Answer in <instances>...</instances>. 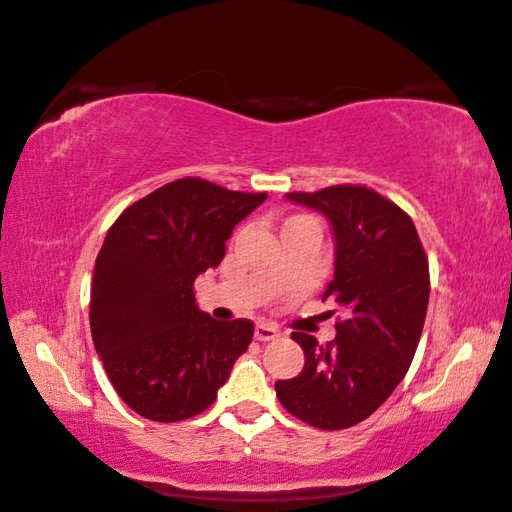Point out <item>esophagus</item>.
<instances>
[{"label":"esophagus","instance_id":"esophagus-1","mask_svg":"<svg viewBox=\"0 0 512 512\" xmlns=\"http://www.w3.org/2000/svg\"><path fill=\"white\" fill-rule=\"evenodd\" d=\"M255 338L262 340V342H269V340L280 338V331L276 329V326H271V324H266V322H259L255 326Z\"/></svg>","mask_w":512,"mask_h":512}]
</instances>
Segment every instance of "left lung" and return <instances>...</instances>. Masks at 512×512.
Returning <instances> with one entry per match:
<instances>
[{
    "instance_id": "8db88e82",
    "label": "left lung",
    "mask_w": 512,
    "mask_h": 512,
    "mask_svg": "<svg viewBox=\"0 0 512 512\" xmlns=\"http://www.w3.org/2000/svg\"><path fill=\"white\" fill-rule=\"evenodd\" d=\"M289 202L326 216L335 241L333 280L322 299L342 305L329 345L294 333L305 354L294 379L276 381L289 414L319 430H345L388 400L421 340L430 269L411 218L365 186L287 193Z\"/></svg>"
}]
</instances>
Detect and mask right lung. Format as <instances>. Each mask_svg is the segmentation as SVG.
Wrapping results in <instances>:
<instances>
[{
    "label": "right lung",
    "mask_w": 512,
    "mask_h": 512,
    "mask_svg": "<svg viewBox=\"0 0 512 512\" xmlns=\"http://www.w3.org/2000/svg\"><path fill=\"white\" fill-rule=\"evenodd\" d=\"M266 193L179 179L131 204L105 236L91 278L89 324L119 398L149 421L202 414L230 379L255 326L218 322L195 303V278Z\"/></svg>",
    "instance_id": "obj_1"
}]
</instances>
